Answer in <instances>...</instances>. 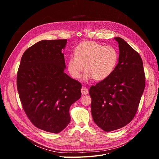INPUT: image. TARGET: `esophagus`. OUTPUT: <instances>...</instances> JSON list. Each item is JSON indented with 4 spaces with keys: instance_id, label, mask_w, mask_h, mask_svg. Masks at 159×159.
Listing matches in <instances>:
<instances>
[{
    "instance_id": "esophagus-1",
    "label": "esophagus",
    "mask_w": 159,
    "mask_h": 159,
    "mask_svg": "<svg viewBox=\"0 0 159 159\" xmlns=\"http://www.w3.org/2000/svg\"><path fill=\"white\" fill-rule=\"evenodd\" d=\"M81 93L82 95H87L89 93L88 89L85 87H82V88L81 89Z\"/></svg>"
}]
</instances>
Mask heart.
<instances>
[{
    "label": "heart",
    "instance_id": "b5f03b06",
    "mask_svg": "<svg viewBox=\"0 0 159 159\" xmlns=\"http://www.w3.org/2000/svg\"><path fill=\"white\" fill-rule=\"evenodd\" d=\"M118 61V53L114 47L87 41L80 43L75 48L74 55H70L68 60L67 68L71 76L75 79L79 78L85 69L84 81L93 79L101 81L112 74Z\"/></svg>",
    "mask_w": 159,
    "mask_h": 159
}]
</instances>
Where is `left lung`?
Instances as JSON below:
<instances>
[{
    "label": "left lung",
    "instance_id": "8db88e82",
    "mask_svg": "<svg viewBox=\"0 0 159 159\" xmlns=\"http://www.w3.org/2000/svg\"><path fill=\"white\" fill-rule=\"evenodd\" d=\"M114 39L119 47L118 63L108 78L89 89L93 120L107 132L120 129L133 119L145 85L140 55L122 38Z\"/></svg>",
    "mask_w": 159,
    "mask_h": 159
}]
</instances>
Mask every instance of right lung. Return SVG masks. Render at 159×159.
Returning a JSON list of instances; mask_svg holds the SVG:
<instances>
[{
	"label": "right lung",
	"instance_id": "add662e5",
	"mask_svg": "<svg viewBox=\"0 0 159 159\" xmlns=\"http://www.w3.org/2000/svg\"><path fill=\"white\" fill-rule=\"evenodd\" d=\"M67 39L42 40L22 56L17 75L19 98L38 128L58 133L70 121V106L81 97L82 85L64 72Z\"/></svg>",
	"mask_w": 159,
	"mask_h": 159
}]
</instances>
